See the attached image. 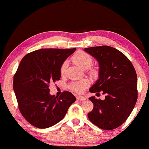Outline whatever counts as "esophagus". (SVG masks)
<instances>
[{"label": "esophagus", "instance_id": "34e87169", "mask_svg": "<svg viewBox=\"0 0 149 149\" xmlns=\"http://www.w3.org/2000/svg\"><path fill=\"white\" fill-rule=\"evenodd\" d=\"M77 100H80V101H83V100H86V97L78 95V96H77Z\"/></svg>", "mask_w": 149, "mask_h": 149}]
</instances>
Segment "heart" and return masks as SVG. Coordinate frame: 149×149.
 <instances>
[{
    "instance_id": "b5f03b06",
    "label": "heart",
    "mask_w": 149,
    "mask_h": 149,
    "mask_svg": "<svg viewBox=\"0 0 149 149\" xmlns=\"http://www.w3.org/2000/svg\"><path fill=\"white\" fill-rule=\"evenodd\" d=\"M72 60L77 66L83 69H86L91 66L92 63V58L88 54L83 51H79L72 56ZM68 62H64L63 63L60 68V72L62 74H64L66 72ZM89 85V81L87 80H83L79 82H76L71 85V89L77 93H82Z\"/></svg>"
}]
</instances>
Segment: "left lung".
<instances>
[{
  "instance_id": "8db88e82",
  "label": "left lung",
  "mask_w": 149,
  "mask_h": 149,
  "mask_svg": "<svg viewBox=\"0 0 149 149\" xmlns=\"http://www.w3.org/2000/svg\"><path fill=\"white\" fill-rule=\"evenodd\" d=\"M99 65L98 79L89 89L91 93L106 94L104 100L89 97L93 109L87 114L89 119L105 130L115 129L127 119L137 101V74L128 58L110 46L85 48Z\"/></svg>"
}]
</instances>
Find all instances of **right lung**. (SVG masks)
I'll list each match as a JSON object with an SVG mask.
<instances>
[{
    "label": "right lung",
    "mask_w": 149,
    "mask_h": 149,
    "mask_svg": "<svg viewBox=\"0 0 149 149\" xmlns=\"http://www.w3.org/2000/svg\"><path fill=\"white\" fill-rule=\"evenodd\" d=\"M42 49L25 56L13 79V90L20 113L34 127L45 129L60 121L76 97L64 91L59 97L49 93V84L60 80L64 61L75 52Z\"/></svg>",
    "instance_id": "1"
}]
</instances>
